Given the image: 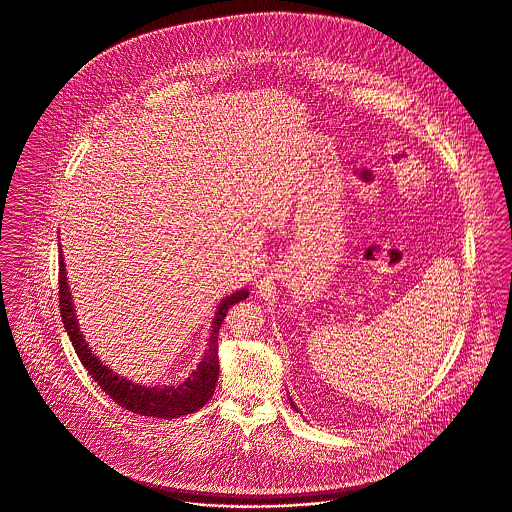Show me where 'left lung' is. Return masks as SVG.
I'll return each instance as SVG.
<instances>
[{
    "instance_id": "left-lung-1",
    "label": "left lung",
    "mask_w": 512,
    "mask_h": 512,
    "mask_svg": "<svg viewBox=\"0 0 512 512\" xmlns=\"http://www.w3.org/2000/svg\"><path fill=\"white\" fill-rule=\"evenodd\" d=\"M288 401H290V405H292V407H294V409H296V405H294V401H292V399H290V397H288Z\"/></svg>"
}]
</instances>
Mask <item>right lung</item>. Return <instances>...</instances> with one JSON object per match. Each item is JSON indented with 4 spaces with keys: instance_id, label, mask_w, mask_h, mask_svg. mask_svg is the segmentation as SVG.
I'll return each instance as SVG.
<instances>
[{
    "instance_id": "add662e5",
    "label": "right lung",
    "mask_w": 512,
    "mask_h": 512,
    "mask_svg": "<svg viewBox=\"0 0 512 512\" xmlns=\"http://www.w3.org/2000/svg\"><path fill=\"white\" fill-rule=\"evenodd\" d=\"M248 298V288L236 290L234 294L226 296L214 314L212 330L208 336V347L196 365L192 373L176 383V385H163V387H145L141 383H133L127 377H121L111 367H107L89 347L85 341L83 332L79 330V322L75 316L73 298L67 284V270L63 252L59 250V306H61V318L63 326L67 330V336L73 343L83 367L89 371V375L97 381V385L121 407L145 415V417H157V419H176L180 415L194 413L206 405V401L212 397L218 381V332L222 326V320L226 318V312L230 306H234L240 300Z\"/></svg>"
}]
</instances>
